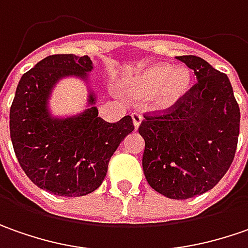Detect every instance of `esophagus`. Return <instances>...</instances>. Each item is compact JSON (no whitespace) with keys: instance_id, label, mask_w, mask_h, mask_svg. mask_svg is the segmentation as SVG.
Instances as JSON below:
<instances>
[{"instance_id":"obj_1","label":"esophagus","mask_w":248,"mask_h":248,"mask_svg":"<svg viewBox=\"0 0 248 248\" xmlns=\"http://www.w3.org/2000/svg\"><path fill=\"white\" fill-rule=\"evenodd\" d=\"M132 119H133V124H134V129L137 130V129L140 127L141 122H142V116H141L139 112H133Z\"/></svg>"}]
</instances>
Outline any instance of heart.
<instances>
[{
  "mask_svg": "<svg viewBox=\"0 0 248 248\" xmlns=\"http://www.w3.org/2000/svg\"><path fill=\"white\" fill-rule=\"evenodd\" d=\"M191 85V73L185 67H174L166 63L152 64L133 77L127 86L139 97L154 94V103L159 109L174 108Z\"/></svg>",
  "mask_w": 248,
  "mask_h": 248,
  "instance_id": "1",
  "label": "heart"
}]
</instances>
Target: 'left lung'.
<instances>
[{
  "instance_id": "8db88e82",
  "label": "left lung",
  "mask_w": 248,
  "mask_h": 248,
  "mask_svg": "<svg viewBox=\"0 0 248 248\" xmlns=\"http://www.w3.org/2000/svg\"><path fill=\"white\" fill-rule=\"evenodd\" d=\"M198 83L170 114L145 116L139 133L145 141L147 181L170 199L210 191L231 166L237 145L240 109L225 74L198 56H177Z\"/></svg>"
}]
</instances>
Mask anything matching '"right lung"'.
I'll return each mask as SVG.
<instances>
[{"label": "right lung", "mask_w": 248, "mask_h": 248, "mask_svg": "<svg viewBox=\"0 0 248 248\" xmlns=\"http://www.w3.org/2000/svg\"><path fill=\"white\" fill-rule=\"evenodd\" d=\"M89 56L52 55L23 75L16 88L9 130L26 175L41 189L59 196H85L107 174L108 162L134 130L132 116L108 124L98 116ZM75 78L87 86V107L73 116H55L50 100L57 83Z\"/></svg>", "instance_id": "1"}]
</instances>
